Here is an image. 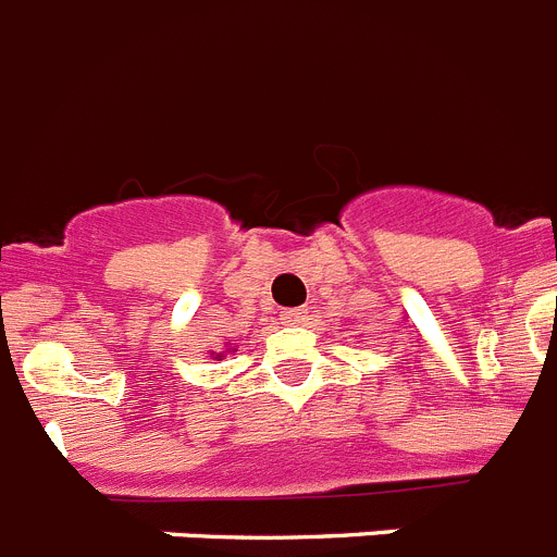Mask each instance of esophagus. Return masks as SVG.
Listing matches in <instances>:
<instances>
[{"mask_svg":"<svg viewBox=\"0 0 557 557\" xmlns=\"http://www.w3.org/2000/svg\"><path fill=\"white\" fill-rule=\"evenodd\" d=\"M304 318H307V312L304 309H289V312H284V321L287 323H304Z\"/></svg>","mask_w":557,"mask_h":557,"instance_id":"esophagus-1","label":"esophagus"}]
</instances>
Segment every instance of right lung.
I'll use <instances>...</instances> for the list:
<instances>
[{"mask_svg": "<svg viewBox=\"0 0 557 557\" xmlns=\"http://www.w3.org/2000/svg\"><path fill=\"white\" fill-rule=\"evenodd\" d=\"M225 351H236V348H225ZM225 351H220V354H211V357H214V359H223V357H225Z\"/></svg>", "mask_w": 557, "mask_h": 557, "instance_id": "right-lung-1", "label": "right lung"}]
</instances>
